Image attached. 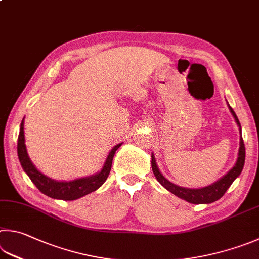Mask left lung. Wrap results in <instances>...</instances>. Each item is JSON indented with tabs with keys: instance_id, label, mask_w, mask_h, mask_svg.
I'll list each match as a JSON object with an SVG mask.
<instances>
[{
	"instance_id": "obj_1",
	"label": "left lung",
	"mask_w": 259,
	"mask_h": 259,
	"mask_svg": "<svg viewBox=\"0 0 259 259\" xmlns=\"http://www.w3.org/2000/svg\"><path fill=\"white\" fill-rule=\"evenodd\" d=\"M229 107H230V111H231V113L234 116V119H236L238 125L240 126V133H241L240 122H239L236 113H234V111L232 110V107L231 106ZM244 158H246V148H244L243 139L241 137L238 159H237V163L234 164V166L222 179H220L219 181H216L215 183H213V185H210L208 187L201 188V189H188V188H182V187L173 185L172 182L166 180V179L162 176V173L159 172L158 167L156 165V162H155L154 155H152V168H153L154 176L157 179V181L161 183L164 188H166L168 191H171L172 194H175L176 196L180 197V198L185 199L188 201V203H191V204H209L220 199L221 197L225 194V191L229 189V187L232 185V182L236 180L239 176H240L244 165Z\"/></svg>"
}]
</instances>
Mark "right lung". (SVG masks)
<instances>
[{"label":"right lung","instance_id":"right-lung-1","mask_svg":"<svg viewBox=\"0 0 259 259\" xmlns=\"http://www.w3.org/2000/svg\"><path fill=\"white\" fill-rule=\"evenodd\" d=\"M121 146V144L116 145L113 149L111 150L109 156H107L104 166H103L102 171L97 175L89 177V178H82L78 179V180L69 181V182H60L52 180L49 177L37 170L31 163L29 156L27 154L26 145H25V135H23V120L20 124V131H19L18 136V157L19 161L21 163V166L23 168L28 177L30 178L32 183L38 188L40 192L44 195L51 197L54 199H62V200H74L80 198V197L91 194V192L98 189L103 183L105 182L110 175L111 167H112V161H113L114 154Z\"/></svg>","mask_w":259,"mask_h":259}]
</instances>
